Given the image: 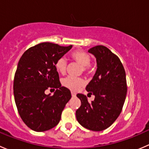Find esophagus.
<instances>
[{
  "mask_svg": "<svg viewBox=\"0 0 149 149\" xmlns=\"http://www.w3.org/2000/svg\"><path fill=\"white\" fill-rule=\"evenodd\" d=\"M71 95H72V97H75L76 96V93L75 92V91H71Z\"/></svg>",
  "mask_w": 149,
  "mask_h": 149,
  "instance_id": "34e87169",
  "label": "esophagus"
}]
</instances>
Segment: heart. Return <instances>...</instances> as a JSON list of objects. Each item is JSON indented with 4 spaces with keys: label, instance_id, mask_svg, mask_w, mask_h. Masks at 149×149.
Masks as SVG:
<instances>
[{
    "label": "heart",
    "instance_id": "heart-1",
    "mask_svg": "<svg viewBox=\"0 0 149 149\" xmlns=\"http://www.w3.org/2000/svg\"><path fill=\"white\" fill-rule=\"evenodd\" d=\"M71 58L81 65H82L84 71H87L88 66L91 63V57L86 52L81 50H76L72 52ZM67 67V61L65 58H61L55 63V68L58 72L64 73ZM63 84L67 88L76 91L84 86V81L81 78H76L73 76H68L63 80Z\"/></svg>",
    "mask_w": 149,
    "mask_h": 149
}]
</instances>
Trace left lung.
Here are the masks:
<instances>
[{"label": "left lung", "instance_id": "obj_1", "mask_svg": "<svg viewBox=\"0 0 149 149\" xmlns=\"http://www.w3.org/2000/svg\"><path fill=\"white\" fill-rule=\"evenodd\" d=\"M88 52L95 57L97 68L86 90L95 98L89 103L85 95L78 94L81 105L76 116L85 128L102 131L116 120L123 109L127 94L125 71L119 58L106 47L95 46Z\"/></svg>", "mask_w": 149, "mask_h": 149}]
</instances>
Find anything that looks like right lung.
Here are the masks:
<instances>
[{
	"instance_id": "obj_1",
	"label": "right lung",
	"mask_w": 149,
	"mask_h": 149,
	"mask_svg": "<svg viewBox=\"0 0 149 149\" xmlns=\"http://www.w3.org/2000/svg\"><path fill=\"white\" fill-rule=\"evenodd\" d=\"M72 48L43 42L29 48L18 63L13 81L16 107L24 123L37 132L59 123L65 104L71 98L68 88L61 86L55 63ZM56 88L52 96L44 93Z\"/></svg>"
}]
</instances>
